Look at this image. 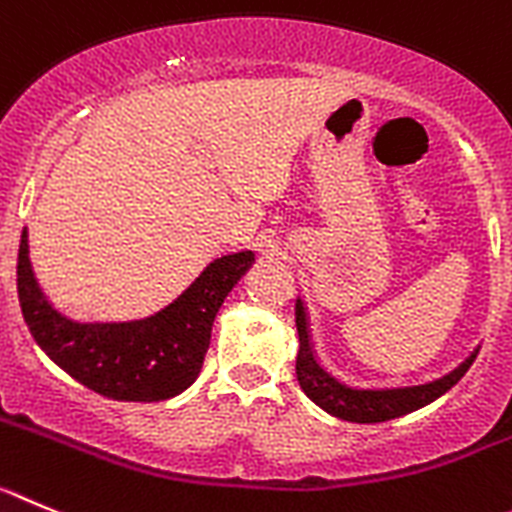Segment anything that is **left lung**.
Here are the masks:
<instances>
[{"label": "left lung", "instance_id": "left-lung-1", "mask_svg": "<svg viewBox=\"0 0 512 512\" xmlns=\"http://www.w3.org/2000/svg\"><path fill=\"white\" fill-rule=\"evenodd\" d=\"M296 326H298V357H296V375L301 382V390L313 400V403L324 408L331 416L342 418V421L352 423H382L390 418H400L405 413H413L423 405L434 403L436 398L451 390L464 377V372L472 367L474 357L480 349H474L457 370H451L449 375L439 377L426 385H411V388H382V390H362L349 388L342 380H336L334 375L319 365V359L313 354L311 331H308V316L306 306L298 298L296 301Z\"/></svg>", "mask_w": 512, "mask_h": 512}]
</instances>
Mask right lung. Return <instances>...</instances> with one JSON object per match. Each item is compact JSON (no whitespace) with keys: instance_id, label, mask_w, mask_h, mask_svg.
Here are the masks:
<instances>
[{"instance_id":"add662e5","label":"right lung","mask_w":512,"mask_h":512,"mask_svg":"<svg viewBox=\"0 0 512 512\" xmlns=\"http://www.w3.org/2000/svg\"><path fill=\"white\" fill-rule=\"evenodd\" d=\"M252 262L250 250L216 257L176 301L147 319L73 321L43 296L22 229L17 296L32 339L73 380L104 398L153 403L183 393L199 377L216 311Z\"/></svg>"}]
</instances>
